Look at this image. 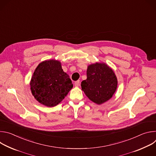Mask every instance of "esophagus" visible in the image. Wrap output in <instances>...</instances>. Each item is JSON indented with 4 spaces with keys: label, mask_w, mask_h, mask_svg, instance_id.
Returning a JSON list of instances; mask_svg holds the SVG:
<instances>
[{
    "label": "esophagus",
    "mask_w": 156,
    "mask_h": 156,
    "mask_svg": "<svg viewBox=\"0 0 156 156\" xmlns=\"http://www.w3.org/2000/svg\"><path fill=\"white\" fill-rule=\"evenodd\" d=\"M80 85V81H75V86H76V87H78V86Z\"/></svg>",
    "instance_id": "34e87169"
}]
</instances>
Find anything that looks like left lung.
Segmentation results:
<instances>
[{
	"instance_id": "left-lung-1",
	"label": "left lung",
	"mask_w": 156,
	"mask_h": 156,
	"mask_svg": "<svg viewBox=\"0 0 156 156\" xmlns=\"http://www.w3.org/2000/svg\"><path fill=\"white\" fill-rule=\"evenodd\" d=\"M87 79L81 82L82 90L93 102L101 104L112 97L117 87L114 72L105 63L88 66Z\"/></svg>"
}]
</instances>
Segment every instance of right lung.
<instances>
[{"label": "right lung", "mask_w": 156, "mask_h": 156, "mask_svg": "<svg viewBox=\"0 0 156 156\" xmlns=\"http://www.w3.org/2000/svg\"><path fill=\"white\" fill-rule=\"evenodd\" d=\"M31 90L35 99L48 107L59 104L73 85L59 61L46 60L39 64L32 76Z\"/></svg>", "instance_id": "obj_1"}]
</instances>
